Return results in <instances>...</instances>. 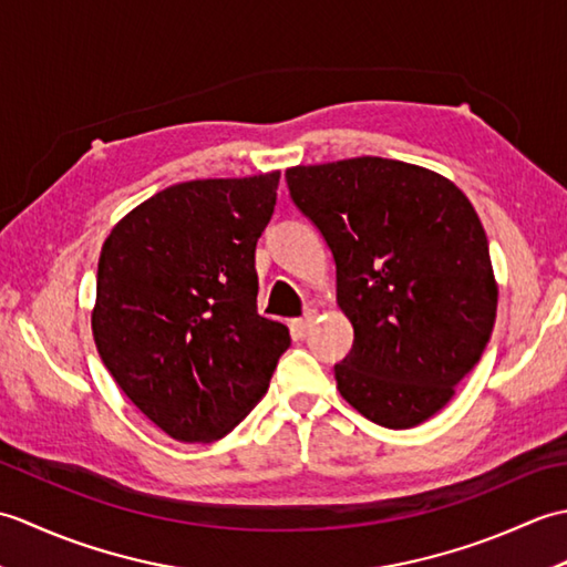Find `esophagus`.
Here are the masks:
<instances>
[{
	"label": "esophagus",
	"instance_id": "34e87169",
	"mask_svg": "<svg viewBox=\"0 0 567 567\" xmlns=\"http://www.w3.org/2000/svg\"><path fill=\"white\" fill-rule=\"evenodd\" d=\"M311 323H315V315H309L305 317V319H295V321H290V331H292V339L295 341H299V339H307V333H309V329H311Z\"/></svg>",
	"mask_w": 567,
	"mask_h": 567
}]
</instances>
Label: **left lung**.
<instances>
[{
  "instance_id": "1",
  "label": "left lung",
  "mask_w": 567,
  "mask_h": 567,
  "mask_svg": "<svg viewBox=\"0 0 567 567\" xmlns=\"http://www.w3.org/2000/svg\"><path fill=\"white\" fill-rule=\"evenodd\" d=\"M336 260V302L353 348L336 372L343 400L388 429L451 402L495 329L497 280L485 228L449 177L360 155L285 171Z\"/></svg>"
}]
</instances>
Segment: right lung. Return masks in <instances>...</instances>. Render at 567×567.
<instances>
[{"label": "right lung", "mask_w": 567, "mask_h": 567, "mask_svg": "<svg viewBox=\"0 0 567 567\" xmlns=\"http://www.w3.org/2000/svg\"><path fill=\"white\" fill-rule=\"evenodd\" d=\"M277 183L280 171L165 187L102 246L94 346L122 392L175 441L231 433L290 348L285 323L258 315L256 244Z\"/></svg>", "instance_id": "right-lung-1"}]
</instances>
